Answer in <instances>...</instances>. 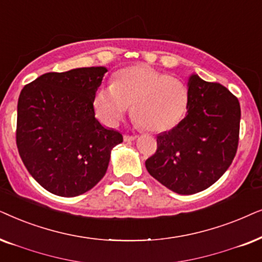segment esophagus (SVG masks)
I'll list each match as a JSON object with an SVG mask.
<instances>
[{
	"label": "esophagus",
	"instance_id": "34e87169",
	"mask_svg": "<svg viewBox=\"0 0 262 262\" xmlns=\"http://www.w3.org/2000/svg\"><path fill=\"white\" fill-rule=\"evenodd\" d=\"M123 139H124V141L129 142V141H134L135 139H137V137H135V135H127V134H124Z\"/></svg>",
	"mask_w": 262,
	"mask_h": 262
}]
</instances>
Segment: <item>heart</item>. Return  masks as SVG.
Here are the masks:
<instances>
[{
  "label": "heart",
  "mask_w": 262,
  "mask_h": 262,
  "mask_svg": "<svg viewBox=\"0 0 262 262\" xmlns=\"http://www.w3.org/2000/svg\"><path fill=\"white\" fill-rule=\"evenodd\" d=\"M189 102V89L182 80L138 64L118 71L111 86L97 90L93 109L104 124L115 127L132 105V116L142 128L165 132L183 120Z\"/></svg>",
  "instance_id": "1"
}]
</instances>
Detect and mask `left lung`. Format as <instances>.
<instances>
[{
	"label": "left lung",
	"mask_w": 262,
	"mask_h": 262,
	"mask_svg": "<svg viewBox=\"0 0 262 262\" xmlns=\"http://www.w3.org/2000/svg\"><path fill=\"white\" fill-rule=\"evenodd\" d=\"M188 89L187 116L157 137V151L145 163L149 175L183 195L211 187L231 165L241 121L238 99L221 83L193 74Z\"/></svg>",
	"instance_id": "left-lung-1"
}]
</instances>
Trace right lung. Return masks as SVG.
Wrapping results in <instances>:
<instances>
[{
    "instance_id": "obj_1",
    "label": "right lung",
    "mask_w": 262,
    "mask_h": 262,
    "mask_svg": "<svg viewBox=\"0 0 262 262\" xmlns=\"http://www.w3.org/2000/svg\"><path fill=\"white\" fill-rule=\"evenodd\" d=\"M104 67L45 73L21 90L16 146L26 169L44 189L72 198L105 175L110 152L123 141L95 117L93 97Z\"/></svg>"
}]
</instances>
